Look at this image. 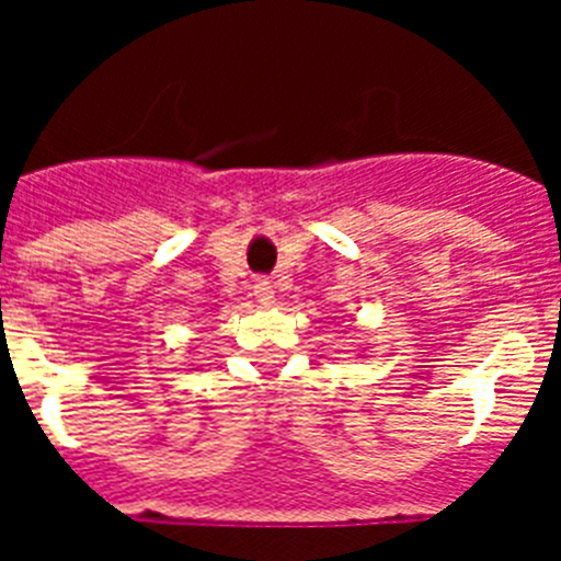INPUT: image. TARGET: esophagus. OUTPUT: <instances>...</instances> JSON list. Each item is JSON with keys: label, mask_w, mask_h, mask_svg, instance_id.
I'll list each match as a JSON object with an SVG mask.
<instances>
[{"label": "esophagus", "mask_w": 561, "mask_h": 561, "mask_svg": "<svg viewBox=\"0 0 561 561\" xmlns=\"http://www.w3.org/2000/svg\"><path fill=\"white\" fill-rule=\"evenodd\" d=\"M252 295H255V300L261 306L275 304V289H272L270 280H255V286H252Z\"/></svg>", "instance_id": "1"}]
</instances>
